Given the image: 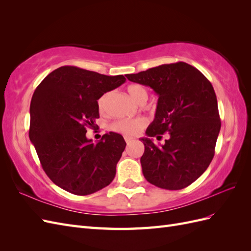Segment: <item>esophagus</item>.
Returning a JSON list of instances; mask_svg holds the SVG:
<instances>
[{
    "instance_id": "esophagus-1",
    "label": "esophagus",
    "mask_w": 251,
    "mask_h": 251,
    "mask_svg": "<svg viewBox=\"0 0 251 251\" xmlns=\"http://www.w3.org/2000/svg\"><path fill=\"white\" fill-rule=\"evenodd\" d=\"M125 140H126V144H130V143H132L133 141H134V139L133 138H131V137H125Z\"/></svg>"
}]
</instances>
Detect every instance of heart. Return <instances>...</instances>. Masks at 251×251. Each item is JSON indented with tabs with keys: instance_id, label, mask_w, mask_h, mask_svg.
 I'll use <instances>...</instances> for the list:
<instances>
[{
	"instance_id": "obj_1",
	"label": "heart",
	"mask_w": 251,
	"mask_h": 251,
	"mask_svg": "<svg viewBox=\"0 0 251 251\" xmlns=\"http://www.w3.org/2000/svg\"><path fill=\"white\" fill-rule=\"evenodd\" d=\"M127 93L134 101L141 104L144 103L149 98V92L147 88L138 85V83H133L127 87ZM110 93H104L100 98H98V109L100 112H104L107 109L108 100H109ZM148 125V121L146 118L138 117V118H123L115 120L111 125V128L116 133L123 134L126 137H134V136L138 135L146 126Z\"/></svg>"
}]
</instances>
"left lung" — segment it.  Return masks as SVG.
<instances>
[{"label": "left lung", "instance_id": "left-lung-1", "mask_svg": "<svg viewBox=\"0 0 251 251\" xmlns=\"http://www.w3.org/2000/svg\"><path fill=\"white\" fill-rule=\"evenodd\" d=\"M133 82L150 87L158 95L155 118L140 138L143 176L160 188L177 191L198 179L215 155L221 128L218 101L209 80L195 67L183 62L161 65L136 74ZM169 132L160 147L153 137Z\"/></svg>", "mask_w": 251, "mask_h": 251}]
</instances>
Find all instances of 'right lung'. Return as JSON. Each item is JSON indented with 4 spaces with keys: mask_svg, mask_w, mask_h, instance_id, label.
Here are the masks:
<instances>
[{
    "mask_svg": "<svg viewBox=\"0 0 251 251\" xmlns=\"http://www.w3.org/2000/svg\"><path fill=\"white\" fill-rule=\"evenodd\" d=\"M126 81L64 66L52 71L35 89L30 103L29 138L43 170L53 183L74 195L93 194L109 185L126 143L110 132L94 143L87 127L100 118L97 100Z\"/></svg>",
    "mask_w": 251,
    "mask_h": 251,
    "instance_id": "right-lung-1",
    "label": "right lung"
}]
</instances>
